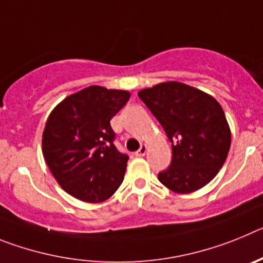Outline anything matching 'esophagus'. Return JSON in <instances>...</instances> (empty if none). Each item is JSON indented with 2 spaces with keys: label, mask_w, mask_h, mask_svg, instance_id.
I'll use <instances>...</instances> for the list:
<instances>
[{
  "label": "esophagus",
  "mask_w": 263,
  "mask_h": 263,
  "mask_svg": "<svg viewBox=\"0 0 263 263\" xmlns=\"http://www.w3.org/2000/svg\"><path fill=\"white\" fill-rule=\"evenodd\" d=\"M146 150H147L146 145H141V147L136 152V157H143L146 154Z\"/></svg>",
  "instance_id": "obj_1"
}]
</instances>
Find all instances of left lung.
<instances>
[{
  "label": "left lung",
  "mask_w": 263,
  "mask_h": 263,
  "mask_svg": "<svg viewBox=\"0 0 263 263\" xmlns=\"http://www.w3.org/2000/svg\"><path fill=\"white\" fill-rule=\"evenodd\" d=\"M138 96L163 126L173 147L171 163L158 174L159 182L178 194L208 184L231 147V130L221 105L178 81L143 89Z\"/></svg>",
  "instance_id": "1"
}]
</instances>
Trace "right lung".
<instances>
[{
  "instance_id": "1",
  "label": "right lung",
  "mask_w": 263,
  "mask_h": 263,
  "mask_svg": "<svg viewBox=\"0 0 263 263\" xmlns=\"http://www.w3.org/2000/svg\"><path fill=\"white\" fill-rule=\"evenodd\" d=\"M129 99L126 90L92 85L51 111L42 139L43 155L63 190L79 200H106L124 180L129 157L116 147L110 120Z\"/></svg>"
}]
</instances>
